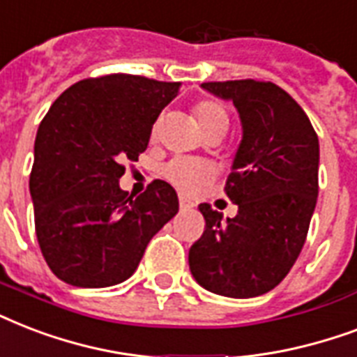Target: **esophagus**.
<instances>
[{"mask_svg": "<svg viewBox=\"0 0 357 357\" xmlns=\"http://www.w3.org/2000/svg\"><path fill=\"white\" fill-rule=\"evenodd\" d=\"M178 206H181V210H192L195 204H193L190 199L184 197V195H181V197H178Z\"/></svg>", "mask_w": 357, "mask_h": 357, "instance_id": "1", "label": "esophagus"}]
</instances>
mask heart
Wrapping results in <instances>:
<instances>
[{
  "label": "heart",
  "instance_id": "heart-1",
  "mask_svg": "<svg viewBox=\"0 0 357 357\" xmlns=\"http://www.w3.org/2000/svg\"><path fill=\"white\" fill-rule=\"evenodd\" d=\"M193 113H195L199 130L203 134L214 128H229L227 112L218 102H199ZM154 132H156V126H154ZM164 176L178 190L192 193L197 192L199 188L204 186L210 181L212 167L208 164H204V162H199V160L178 156V158H173L164 165Z\"/></svg>",
  "mask_w": 357,
  "mask_h": 357
}]
</instances>
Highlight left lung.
<instances>
[{
	"label": "left lung",
	"mask_w": 357,
	"mask_h": 357,
	"mask_svg": "<svg viewBox=\"0 0 357 357\" xmlns=\"http://www.w3.org/2000/svg\"><path fill=\"white\" fill-rule=\"evenodd\" d=\"M231 100L242 124L225 193L238 214L223 220L199 204L206 227L190 248V272L203 289L253 298L278 287L296 262L319 197V137L287 91L270 82L201 84Z\"/></svg>",
	"instance_id": "obj_1"
}]
</instances>
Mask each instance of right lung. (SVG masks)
Returning a JSON list of instances; mask_svg holds the SVG:
<instances>
[{
  "instance_id": "right-lung-1",
  "label": "right lung",
  "mask_w": 357,
  "mask_h": 357,
  "mask_svg": "<svg viewBox=\"0 0 357 357\" xmlns=\"http://www.w3.org/2000/svg\"><path fill=\"white\" fill-rule=\"evenodd\" d=\"M181 84L109 74L82 79L38 126L29 176L35 231L50 270L68 284L104 289L135 272L154 234L178 212L171 184L132 197L119 186Z\"/></svg>"
}]
</instances>
